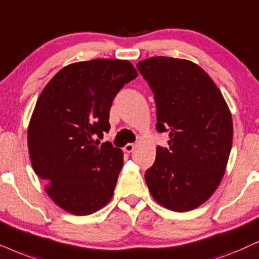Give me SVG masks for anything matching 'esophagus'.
<instances>
[{"label":"esophagus","instance_id":"34e87169","mask_svg":"<svg viewBox=\"0 0 259 259\" xmlns=\"http://www.w3.org/2000/svg\"><path fill=\"white\" fill-rule=\"evenodd\" d=\"M124 152H126V153H132L134 149H135V145H134V143H127V145H125L124 146Z\"/></svg>","mask_w":259,"mask_h":259}]
</instances>
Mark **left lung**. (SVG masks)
Returning <instances> with one entry per match:
<instances>
[{
    "mask_svg": "<svg viewBox=\"0 0 259 259\" xmlns=\"http://www.w3.org/2000/svg\"><path fill=\"white\" fill-rule=\"evenodd\" d=\"M137 69L154 93L156 130L168 133L169 148H156L146 171L148 189L162 207L189 211L220 184L233 140L227 104L211 77L194 62L150 57Z\"/></svg>",
    "mask_w": 259,
    "mask_h": 259,
    "instance_id": "8db88e82",
    "label": "left lung"
}]
</instances>
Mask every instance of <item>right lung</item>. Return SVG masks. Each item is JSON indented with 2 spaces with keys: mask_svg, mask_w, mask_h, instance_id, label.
I'll return each mask as SVG.
<instances>
[{
  "mask_svg": "<svg viewBox=\"0 0 259 259\" xmlns=\"http://www.w3.org/2000/svg\"><path fill=\"white\" fill-rule=\"evenodd\" d=\"M137 76L129 61L93 60L64 67L39 96L27 143L35 175L58 207L90 215L106 205L123 167V153L100 143L120 88Z\"/></svg>",
  "mask_w": 259,
  "mask_h": 259,
  "instance_id": "right-lung-1",
  "label": "right lung"
}]
</instances>
